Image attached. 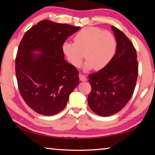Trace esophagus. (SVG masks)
Wrapping results in <instances>:
<instances>
[{
	"mask_svg": "<svg viewBox=\"0 0 155 155\" xmlns=\"http://www.w3.org/2000/svg\"><path fill=\"white\" fill-rule=\"evenodd\" d=\"M79 78L81 81H87V78L85 75H83V74H79Z\"/></svg>",
	"mask_w": 155,
	"mask_h": 155,
	"instance_id": "esophagus-1",
	"label": "esophagus"
}]
</instances>
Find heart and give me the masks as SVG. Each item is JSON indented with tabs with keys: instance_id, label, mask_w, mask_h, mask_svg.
Masks as SVG:
<instances>
[{
	"instance_id": "1",
	"label": "heart",
	"mask_w": 155,
	"mask_h": 155,
	"mask_svg": "<svg viewBox=\"0 0 155 155\" xmlns=\"http://www.w3.org/2000/svg\"><path fill=\"white\" fill-rule=\"evenodd\" d=\"M116 49V39L111 32L94 27L82 28L75 35L74 43L65 41L62 45L63 52L73 66L80 67L85 57L86 70L103 69L114 58Z\"/></svg>"
}]
</instances>
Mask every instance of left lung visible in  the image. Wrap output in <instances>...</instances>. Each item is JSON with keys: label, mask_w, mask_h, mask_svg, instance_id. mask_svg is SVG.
Wrapping results in <instances>:
<instances>
[{"label": "left lung", "mask_w": 155, "mask_h": 155, "mask_svg": "<svg viewBox=\"0 0 155 155\" xmlns=\"http://www.w3.org/2000/svg\"><path fill=\"white\" fill-rule=\"evenodd\" d=\"M117 49L108 65L88 76L91 90L90 108L97 115L107 117L125 107L134 92L138 76L137 52L125 34L112 26Z\"/></svg>", "instance_id": "obj_1"}]
</instances>
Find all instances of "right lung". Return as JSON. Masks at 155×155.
I'll return each instance as SVG.
<instances>
[{"label":"right lung","mask_w":155,"mask_h":155,"mask_svg":"<svg viewBox=\"0 0 155 155\" xmlns=\"http://www.w3.org/2000/svg\"><path fill=\"white\" fill-rule=\"evenodd\" d=\"M79 28L44 20L20 41L15 60L18 89L27 105L39 114L51 116L62 111L78 85V72L64 59L62 45Z\"/></svg>","instance_id":"right-lung-1"}]
</instances>
